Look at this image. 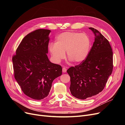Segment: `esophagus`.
Returning <instances> with one entry per match:
<instances>
[{
  "label": "esophagus",
  "instance_id": "34e87169",
  "mask_svg": "<svg viewBox=\"0 0 125 125\" xmlns=\"http://www.w3.org/2000/svg\"><path fill=\"white\" fill-rule=\"evenodd\" d=\"M62 71H63V73H66V71H67V68L66 67H63L62 68Z\"/></svg>",
  "mask_w": 125,
  "mask_h": 125
}]
</instances>
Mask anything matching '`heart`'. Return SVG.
<instances>
[{"label":"heart","mask_w":125,"mask_h":125,"mask_svg":"<svg viewBox=\"0 0 125 125\" xmlns=\"http://www.w3.org/2000/svg\"><path fill=\"white\" fill-rule=\"evenodd\" d=\"M91 41L85 33L67 31L60 33L56 38L55 43L49 44L53 59L59 62L65 56L75 63L81 62L87 57L90 51Z\"/></svg>","instance_id":"1"}]
</instances>
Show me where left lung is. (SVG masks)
<instances>
[{
  "mask_svg": "<svg viewBox=\"0 0 125 125\" xmlns=\"http://www.w3.org/2000/svg\"><path fill=\"white\" fill-rule=\"evenodd\" d=\"M89 29L95 37L88 56L79 65L67 71L70 77L71 93L81 100L102 92L113 69V52L108 41L97 30Z\"/></svg>",
  "mask_w": 125,
  "mask_h": 125,
  "instance_id": "obj_1",
  "label": "left lung"
}]
</instances>
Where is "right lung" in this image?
<instances>
[{
  "label": "right lung",
  "mask_w": 125,
  "mask_h": 125,
  "mask_svg": "<svg viewBox=\"0 0 125 125\" xmlns=\"http://www.w3.org/2000/svg\"><path fill=\"white\" fill-rule=\"evenodd\" d=\"M50 32L38 29L28 34L12 57L15 79L24 94L34 100L47 96L52 81L62 74V66L52 63L47 56Z\"/></svg>",
  "instance_id": "right-lung-1"
}]
</instances>
